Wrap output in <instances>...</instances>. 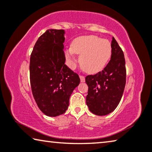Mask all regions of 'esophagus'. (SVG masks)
<instances>
[{"instance_id": "34e87169", "label": "esophagus", "mask_w": 152, "mask_h": 152, "mask_svg": "<svg viewBox=\"0 0 152 152\" xmlns=\"http://www.w3.org/2000/svg\"><path fill=\"white\" fill-rule=\"evenodd\" d=\"M79 77H80L81 82H85V77L83 75H80L79 76Z\"/></svg>"}]
</instances>
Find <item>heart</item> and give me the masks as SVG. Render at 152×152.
<instances>
[{
	"label": "heart",
	"mask_w": 152,
	"mask_h": 152,
	"mask_svg": "<svg viewBox=\"0 0 152 152\" xmlns=\"http://www.w3.org/2000/svg\"><path fill=\"white\" fill-rule=\"evenodd\" d=\"M76 54L81 55L79 64L84 71L97 73L103 69L110 60L111 44L97 36L78 37L72 42L71 48L65 51V58L70 67L73 66Z\"/></svg>",
	"instance_id": "b5f03b06"
}]
</instances>
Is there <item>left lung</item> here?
<instances>
[{
	"label": "left lung",
	"mask_w": 152,
	"mask_h": 152,
	"mask_svg": "<svg viewBox=\"0 0 152 152\" xmlns=\"http://www.w3.org/2000/svg\"><path fill=\"white\" fill-rule=\"evenodd\" d=\"M110 61L102 71L88 75L86 104L92 113L106 115L113 112L120 103L126 85L125 58L118 42L112 38Z\"/></svg>",
	"instance_id": "8db88e82"
}]
</instances>
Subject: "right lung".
I'll use <instances>...</instances> for the list:
<instances>
[{"label":"right lung","instance_id":"1","mask_svg":"<svg viewBox=\"0 0 152 152\" xmlns=\"http://www.w3.org/2000/svg\"><path fill=\"white\" fill-rule=\"evenodd\" d=\"M64 30H46L30 56L32 94L39 109L50 117L65 113L72 92L80 83L78 75L64 64Z\"/></svg>","mask_w":152,"mask_h":152}]
</instances>
